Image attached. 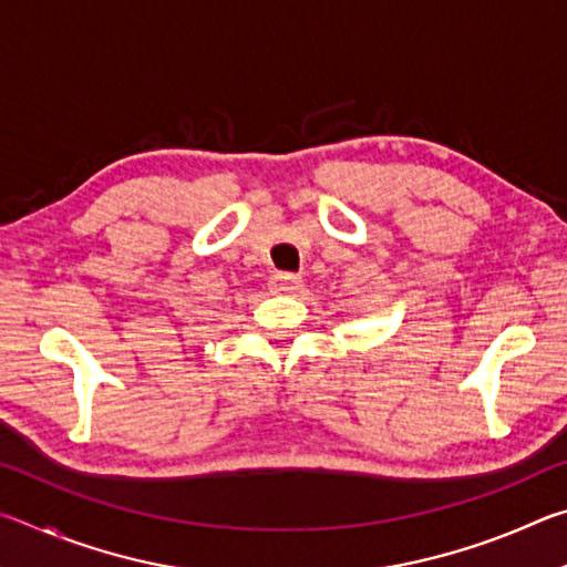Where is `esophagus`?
Masks as SVG:
<instances>
[{"label":"esophagus","instance_id":"esophagus-1","mask_svg":"<svg viewBox=\"0 0 567 567\" xmlns=\"http://www.w3.org/2000/svg\"><path fill=\"white\" fill-rule=\"evenodd\" d=\"M302 287V280L297 275L290 272H275L270 277V292L272 295H290L297 292Z\"/></svg>","mask_w":567,"mask_h":567}]
</instances>
